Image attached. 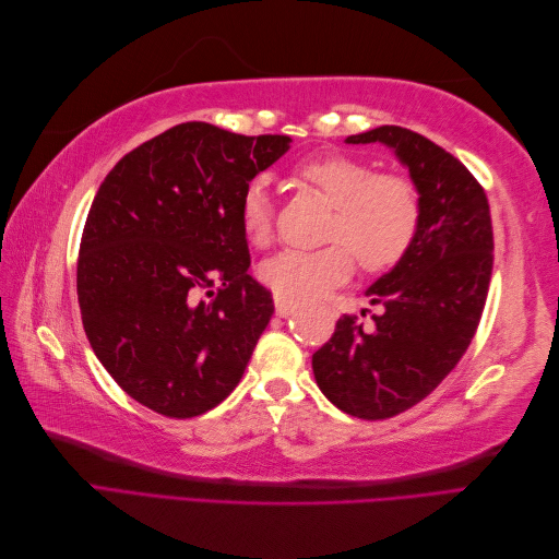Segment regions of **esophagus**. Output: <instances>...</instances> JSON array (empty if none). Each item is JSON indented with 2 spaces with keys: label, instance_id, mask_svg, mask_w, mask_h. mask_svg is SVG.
Here are the masks:
<instances>
[{
  "label": "esophagus",
  "instance_id": "esophagus-1",
  "mask_svg": "<svg viewBox=\"0 0 559 559\" xmlns=\"http://www.w3.org/2000/svg\"><path fill=\"white\" fill-rule=\"evenodd\" d=\"M294 310H296V302H294L292 298L275 294V312H277L280 317H289Z\"/></svg>",
  "mask_w": 559,
  "mask_h": 559
}]
</instances>
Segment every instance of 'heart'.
I'll return each instance as SVG.
<instances>
[{
	"mask_svg": "<svg viewBox=\"0 0 559 559\" xmlns=\"http://www.w3.org/2000/svg\"><path fill=\"white\" fill-rule=\"evenodd\" d=\"M292 179L331 205L324 240L317 249H286L261 265V280L280 296L312 298L343 284L357 257L364 273L380 275L413 249L425 205L417 183L403 173L335 154H317L294 165ZM240 226L251 247L265 249L275 235V210L263 181H251L240 200Z\"/></svg>",
	"mask_w": 559,
	"mask_h": 559,
	"instance_id": "obj_1",
	"label": "heart"
}]
</instances>
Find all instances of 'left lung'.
<instances>
[{
	"label": "left lung",
	"instance_id": "left-lung-1",
	"mask_svg": "<svg viewBox=\"0 0 559 559\" xmlns=\"http://www.w3.org/2000/svg\"><path fill=\"white\" fill-rule=\"evenodd\" d=\"M347 142L392 146L417 183L425 216L408 257L366 292L382 306L370 317L373 329L343 314L312 354V370L343 413L389 419L427 399L476 335L492 277V218L480 181L421 134L382 126Z\"/></svg>",
	"mask_w": 559,
	"mask_h": 559
}]
</instances>
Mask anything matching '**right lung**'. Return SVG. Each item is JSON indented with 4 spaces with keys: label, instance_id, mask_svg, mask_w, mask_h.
<instances>
[{
    "label": "right lung",
    "instance_id": "add662e5",
    "mask_svg": "<svg viewBox=\"0 0 559 559\" xmlns=\"http://www.w3.org/2000/svg\"><path fill=\"white\" fill-rule=\"evenodd\" d=\"M289 142L179 123L132 148L97 189L76 261L83 329L146 408L198 417L242 380L275 306L247 275L240 200Z\"/></svg>",
    "mask_w": 559,
    "mask_h": 559
}]
</instances>
